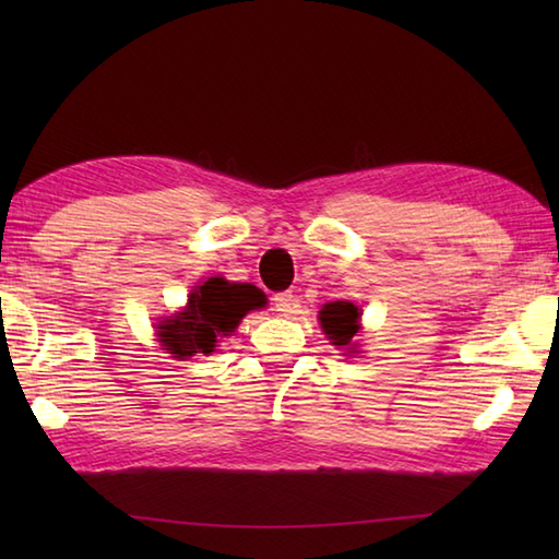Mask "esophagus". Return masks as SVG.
<instances>
[{"instance_id": "34e87169", "label": "esophagus", "mask_w": 559, "mask_h": 559, "mask_svg": "<svg viewBox=\"0 0 559 559\" xmlns=\"http://www.w3.org/2000/svg\"><path fill=\"white\" fill-rule=\"evenodd\" d=\"M298 307H300L298 295H293L290 290L273 295V310H276V312H278V314H283V317H288V314H293V312H298Z\"/></svg>"}]
</instances>
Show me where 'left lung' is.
<instances>
[{
	"mask_svg": "<svg viewBox=\"0 0 559 559\" xmlns=\"http://www.w3.org/2000/svg\"><path fill=\"white\" fill-rule=\"evenodd\" d=\"M319 322H322V329L326 331V336L334 346H350L353 336L358 334L360 329V310L348 300L329 302L324 305V310L319 312Z\"/></svg>",
	"mask_w": 559,
	"mask_h": 559,
	"instance_id": "8db88e82",
	"label": "left lung"
}]
</instances>
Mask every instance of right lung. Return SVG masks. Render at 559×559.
<instances>
[{"label":"right lung","instance_id":"right-lung-1","mask_svg":"<svg viewBox=\"0 0 559 559\" xmlns=\"http://www.w3.org/2000/svg\"><path fill=\"white\" fill-rule=\"evenodd\" d=\"M264 305V293L249 283L209 278L189 295L187 310L158 326V338L175 358L213 353L221 336H228L240 319Z\"/></svg>","mask_w":559,"mask_h":559}]
</instances>
